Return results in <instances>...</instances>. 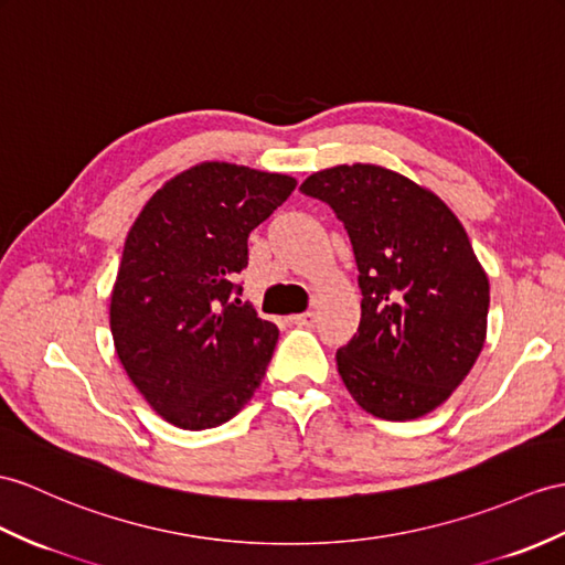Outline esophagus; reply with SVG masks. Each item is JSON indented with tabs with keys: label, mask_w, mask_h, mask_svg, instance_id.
I'll use <instances>...</instances> for the list:
<instances>
[{
	"label": "esophagus",
	"mask_w": 565,
	"mask_h": 565,
	"mask_svg": "<svg viewBox=\"0 0 565 565\" xmlns=\"http://www.w3.org/2000/svg\"><path fill=\"white\" fill-rule=\"evenodd\" d=\"M290 321L299 328H311L316 323V313L313 311H307V313H297V316H290Z\"/></svg>",
	"instance_id": "obj_1"
}]
</instances>
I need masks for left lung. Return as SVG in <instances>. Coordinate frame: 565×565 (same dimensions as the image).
<instances>
[{
	"label": "left lung",
	"instance_id": "8db88e82",
	"mask_svg": "<svg viewBox=\"0 0 565 565\" xmlns=\"http://www.w3.org/2000/svg\"><path fill=\"white\" fill-rule=\"evenodd\" d=\"M345 225L362 319L335 360L369 415L407 422L444 405L484 348L489 278L434 191L371 162L313 172L299 186Z\"/></svg>",
	"mask_w": 565,
	"mask_h": 565
}]
</instances>
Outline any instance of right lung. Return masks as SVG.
I'll list each match as a JSON object with an SVG mask.
<instances>
[{
	"mask_svg": "<svg viewBox=\"0 0 565 565\" xmlns=\"http://www.w3.org/2000/svg\"><path fill=\"white\" fill-rule=\"evenodd\" d=\"M295 177L201 162L148 199L124 242L109 328L127 376L179 429L225 424L252 401L278 326L242 301L252 230L287 201Z\"/></svg>",
	"mask_w": 565,
	"mask_h": 565,
	"instance_id": "right-lung-1",
	"label": "right lung"
}]
</instances>
